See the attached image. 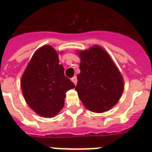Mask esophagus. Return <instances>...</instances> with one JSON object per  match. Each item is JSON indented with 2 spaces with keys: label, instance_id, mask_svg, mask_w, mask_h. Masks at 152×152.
I'll return each mask as SVG.
<instances>
[{
  "label": "esophagus",
  "instance_id": "obj_1",
  "mask_svg": "<svg viewBox=\"0 0 152 152\" xmlns=\"http://www.w3.org/2000/svg\"><path fill=\"white\" fill-rule=\"evenodd\" d=\"M71 80L73 82L75 85H76V84H77V78H76V76H73V77L71 79Z\"/></svg>",
  "mask_w": 152,
  "mask_h": 152
}]
</instances>
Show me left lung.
<instances>
[{
  "label": "left lung",
  "instance_id": "obj_1",
  "mask_svg": "<svg viewBox=\"0 0 152 152\" xmlns=\"http://www.w3.org/2000/svg\"><path fill=\"white\" fill-rule=\"evenodd\" d=\"M77 55L80 58L76 87L79 98L91 112H107L117 104L124 88L119 68L99 45L77 51Z\"/></svg>",
  "mask_w": 152,
  "mask_h": 152
}]
</instances>
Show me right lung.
<instances>
[{
	"instance_id": "right-lung-1",
	"label": "right lung",
	"mask_w": 152,
	"mask_h": 152,
	"mask_svg": "<svg viewBox=\"0 0 152 152\" xmlns=\"http://www.w3.org/2000/svg\"><path fill=\"white\" fill-rule=\"evenodd\" d=\"M20 87L30 108L40 116L52 118L63 108L66 92L75 84L64 76L57 52L51 45H44L28 64Z\"/></svg>"
}]
</instances>
